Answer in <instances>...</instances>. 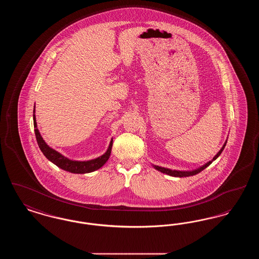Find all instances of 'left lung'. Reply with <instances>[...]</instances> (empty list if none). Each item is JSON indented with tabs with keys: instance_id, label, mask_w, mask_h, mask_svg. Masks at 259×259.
Listing matches in <instances>:
<instances>
[{
	"instance_id": "8db88e82",
	"label": "left lung",
	"mask_w": 259,
	"mask_h": 259,
	"mask_svg": "<svg viewBox=\"0 0 259 259\" xmlns=\"http://www.w3.org/2000/svg\"><path fill=\"white\" fill-rule=\"evenodd\" d=\"M225 145H226V143L224 144V146L222 147V149L219 151V153L213 157V159L211 161H209L208 162L207 164H205L204 166H202V167H200L199 169L197 170H194V171H186V172H183V171H176V170H170V169H166V168H162V167H159V166H153L156 170H158V171H160V172H164V174H167V175H169V176H172V177H179V178H183V177H189V176H194V175H196L198 172H201V171H203L205 168H207L209 165H210V163L212 162L213 160H215L221 154H222V150H223V148L225 147Z\"/></svg>"
}]
</instances>
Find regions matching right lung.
<instances>
[{"mask_svg": "<svg viewBox=\"0 0 259 259\" xmlns=\"http://www.w3.org/2000/svg\"><path fill=\"white\" fill-rule=\"evenodd\" d=\"M35 111V110H34ZM34 127H35V134H36V139H37V145L38 148L44 153V155L54 163L56 166L61 168L65 171L68 172H74V174H85V172H94L101 168L108 159L110 158L111 155V147H112V140H111L110 147L108 148L107 152L100 156L96 159L89 161H73L64 157L59 152L56 150L50 148L42 140L41 136L39 134L37 128V122H36V117L34 114Z\"/></svg>", "mask_w": 259, "mask_h": 259, "instance_id": "right-lung-1", "label": "right lung"}]
</instances>
